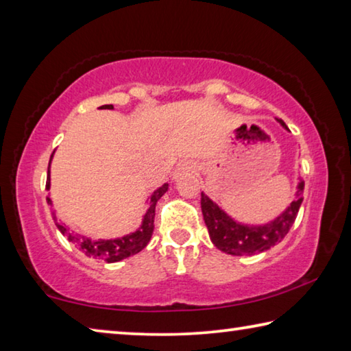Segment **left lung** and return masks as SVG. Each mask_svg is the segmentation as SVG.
Wrapping results in <instances>:
<instances>
[{
  "label": "left lung",
  "instance_id": "left-lung-1",
  "mask_svg": "<svg viewBox=\"0 0 351 351\" xmlns=\"http://www.w3.org/2000/svg\"><path fill=\"white\" fill-rule=\"evenodd\" d=\"M280 123L287 128L283 121H280ZM302 190H304V181L299 184L297 198L289 204L288 209L274 221L265 226H245L234 221L210 198L201 193V210H203L204 223L212 243L219 251L230 255H254L268 251L269 247L280 243L289 232L304 201Z\"/></svg>",
  "mask_w": 351,
  "mask_h": 351
}]
</instances>
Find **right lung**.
<instances>
[{"label":"right lung","instance_id":"1","mask_svg":"<svg viewBox=\"0 0 351 351\" xmlns=\"http://www.w3.org/2000/svg\"><path fill=\"white\" fill-rule=\"evenodd\" d=\"M100 108L111 110L112 105H102ZM47 173H49V170H47ZM46 189H49V178L46 180ZM167 189H169V184H164V186L159 187L156 192H153V195L150 197V203H148L147 213L144 217V223H142L141 228L136 230V232L130 234L127 237H122V239H117V240L94 241L90 239H85V237H80L75 232H69L64 226L58 223L56 210H52V218H54V221L57 224V228L60 229V232L66 237L71 243H74V245L79 247L83 254L88 255V257L102 258L105 261H108V263H114V261L123 260L130 257V255L141 252L142 249L148 245L154 229V207H156L158 199L167 192ZM47 203L51 204L49 198H47Z\"/></svg>","mask_w":351,"mask_h":351}]
</instances>
